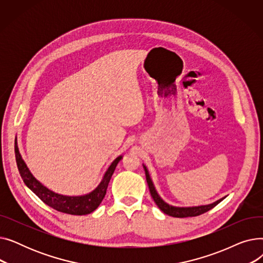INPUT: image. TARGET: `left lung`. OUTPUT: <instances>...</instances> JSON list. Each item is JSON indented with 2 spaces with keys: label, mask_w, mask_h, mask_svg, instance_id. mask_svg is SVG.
<instances>
[{
  "label": "left lung",
  "mask_w": 263,
  "mask_h": 263,
  "mask_svg": "<svg viewBox=\"0 0 263 263\" xmlns=\"http://www.w3.org/2000/svg\"><path fill=\"white\" fill-rule=\"evenodd\" d=\"M143 167L145 170V174H146V180H147V183H148V186H149V191H150V194L151 196H153L156 204L159 206L160 210L162 212H164L165 214H167L170 216H173V217H189V216H197V215H200L206 211L211 210L212 208H214V206L216 204H218L220 201L224 200L227 196L220 198L212 203H209V204H201V205H193V206H176V205H173V204H170L167 203L166 201H164L162 199V197L159 195V193L157 192L156 190V186L153 182V180H151V177L149 175V172L146 167V165L143 164Z\"/></svg>",
  "instance_id": "obj_1"
}]
</instances>
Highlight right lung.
I'll use <instances>...</instances> for the list:
<instances>
[{
  "label": "right lung",
  "mask_w": 263,
  "mask_h": 263,
  "mask_svg": "<svg viewBox=\"0 0 263 263\" xmlns=\"http://www.w3.org/2000/svg\"><path fill=\"white\" fill-rule=\"evenodd\" d=\"M15 154H16L17 166L25 185L33 193H35V194L46 204L51 206V208L58 210L60 212L72 214V215H86L93 212L97 208H98L106 194V189L110 180V177H112L117 164L122 159V156H119L112 163H110L106 172L104 173L100 183L97 185L95 190H92L91 192L84 195L68 196V195H62V194H59V193L51 191L40 181H38L37 179L33 176V174L31 173L30 168L27 167L26 163L24 162L20 154L17 137L15 141Z\"/></svg>",
  "instance_id": "right-lung-1"
}]
</instances>
